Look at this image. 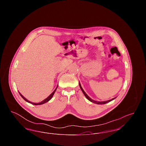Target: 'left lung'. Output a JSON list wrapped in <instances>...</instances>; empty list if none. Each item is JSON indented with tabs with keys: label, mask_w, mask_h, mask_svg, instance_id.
<instances>
[{
	"label": "left lung",
	"mask_w": 146,
	"mask_h": 146,
	"mask_svg": "<svg viewBox=\"0 0 146 146\" xmlns=\"http://www.w3.org/2000/svg\"><path fill=\"white\" fill-rule=\"evenodd\" d=\"M79 86H80V89H81V90L82 91V92H83L84 95H85V96L86 97V98L88 100H89L91 102H93V103H94V104H107V103H108V102H110V101H111L112 100H113L114 99H115L116 97H115V98H112L111 100H108V101H103V102H99V101H94V100H92L91 98L90 97H89L86 93H85V92L84 91L83 89V88H82V87L81 86V85H80V84L79 83Z\"/></svg>",
	"instance_id": "left-lung-1"
}]
</instances>
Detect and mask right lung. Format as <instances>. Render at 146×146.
<instances>
[{"instance_id": "obj_1", "label": "right lung", "mask_w": 146, "mask_h": 146, "mask_svg": "<svg viewBox=\"0 0 146 146\" xmlns=\"http://www.w3.org/2000/svg\"><path fill=\"white\" fill-rule=\"evenodd\" d=\"M57 86H58V85H57ZM57 88H56L55 90L50 95H49L48 97H47L46 99H45L44 100H43L41 102H40V103H33V102H30V101H29L28 100H27L25 97H24V96H23L22 95H21V94L19 92V94H20V95H21V97H22L26 101H27V102L28 103H30V104H35V105H40V104H45V103H46V102H48L49 101H50L51 99V98L53 96V95H54V93L55 92L56 90V89H57Z\"/></svg>"}]
</instances>
